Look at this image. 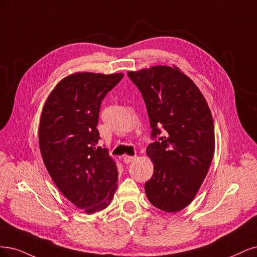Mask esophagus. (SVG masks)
Masks as SVG:
<instances>
[{
  "instance_id": "obj_1",
  "label": "esophagus",
  "mask_w": 257,
  "mask_h": 257,
  "mask_svg": "<svg viewBox=\"0 0 257 257\" xmlns=\"http://www.w3.org/2000/svg\"><path fill=\"white\" fill-rule=\"evenodd\" d=\"M122 159H123V162H125L126 164H128V163H130V162H132V161H135V157L125 155V156H123Z\"/></svg>"
}]
</instances>
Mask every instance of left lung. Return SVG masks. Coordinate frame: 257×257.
I'll return each instance as SVG.
<instances>
[{
	"label": "left lung",
	"mask_w": 257,
	"mask_h": 257,
	"mask_svg": "<svg viewBox=\"0 0 257 257\" xmlns=\"http://www.w3.org/2000/svg\"><path fill=\"white\" fill-rule=\"evenodd\" d=\"M140 89L158 141L146 154L154 174L145 184L146 196L167 212L183 210L193 201L208 173L214 153L210 109L194 82L176 66H153L129 71Z\"/></svg>",
	"instance_id": "1"
}]
</instances>
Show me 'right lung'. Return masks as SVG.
Wrapping results in <instances>:
<instances>
[{
    "mask_svg": "<svg viewBox=\"0 0 257 257\" xmlns=\"http://www.w3.org/2000/svg\"><path fill=\"white\" fill-rule=\"evenodd\" d=\"M122 73L77 72L56 84L39 122V147L47 171L63 195L86 213L103 210L117 188V167L99 146L102 99Z\"/></svg>",
    "mask_w": 257,
    "mask_h": 257,
    "instance_id": "1",
    "label": "right lung"
}]
</instances>
